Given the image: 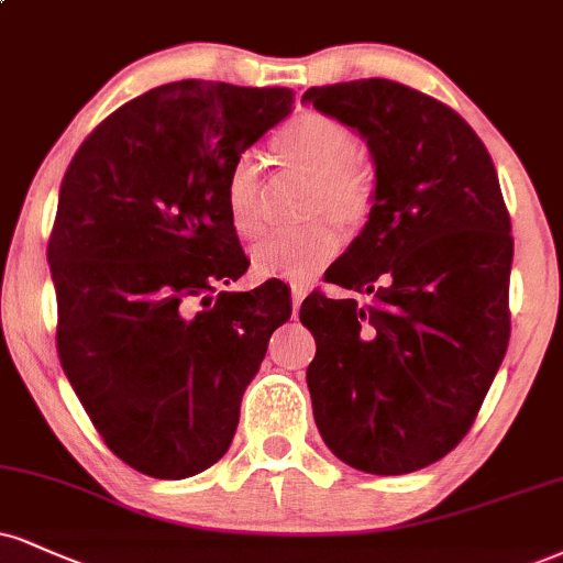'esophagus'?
Masks as SVG:
<instances>
[{
    "mask_svg": "<svg viewBox=\"0 0 563 563\" xmlns=\"http://www.w3.org/2000/svg\"><path fill=\"white\" fill-rule=\"evenodd\" d=\"M307 290L309 288L303 286V283H290V303H294V314L299 311L303 296H307Z\"/></svg>",
    "mask_w": 563,
    "mask_h": 563,
    "instance_id": "1",
    "label": "esophagus"
}]
</instances>
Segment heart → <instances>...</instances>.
Wrapping results in <instances>:
<instances>
[{
  "label": "heart",
  "instance_id": "b5f03b06",
  "mask_svg": "<svg viewBox=\"0 0 563 563\" xmlns=\"http://www.w3.org/2000/svg\"><path fill=\"white\" fill-rule=\"evenodd\" d=\"M275 159L288 170L309 175V212H330L343 228L369 220L377 199V173L358 148L354 128L317 110L286 120L269 139ZM228 214L241 239H256L267 225V186L252 157L239 159L228 178ZM341 239L330 220L267 235L254 249V267L267 277H303L338 254Z\"/></svg>",
  "mask_w": 563,
  "mask_h": 563
}]
</instances>
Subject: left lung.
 I'll list each match as a JSON object with an SVG mask.
<instances>
[{"mask_svg": "<svg viewBox=\"0 0 563 563\" xmlns=\"http://www.w3.org/2000/svg\"><path fill=\"white\" fill-rule=\"evenodd\" d=\"M303 99L356 128L377 199L301 322L317 430L341 462L406 475L456 449L509 346L511 220L479 135L443 101L388 78L309 88Z\"/></svg>", "mask_w": 563, "mask_h": 563, "instance_id": "1", "label": "left lung"}]
</instances>
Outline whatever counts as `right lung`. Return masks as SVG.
<instances>
[{
    "mask_svg": "<svg viewBox=\"0 0 563 563\" xmlns=\"http://www.w3.org/2000/svg\"><path fill=\"white\" fill-rule=\"evenodd\" d=\"M290 107V88L157 86L101 120L63 178L46 246L59 364L110 451L148 477L220 462L290 317L277 277L220 290L249 267L228 178Z\"/></svg>",
    "mask_w": 563,
    "mask_h": 563,
    "instance_id": "1",
    "label": "right lung"
}]
</instances>
